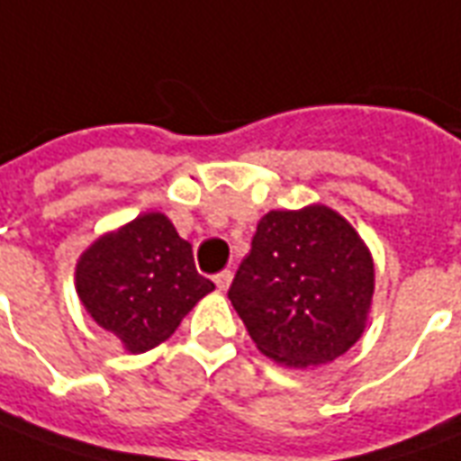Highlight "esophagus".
<instances>
[{
  "label": "esophagus",
  "mask_w": 461,
  "mask_h": 461,
  "mask_svg": "<svg viewBox=\"0 0 461 461\" xmlns=\"http://www.w3.org/2000/svg\"><path fill=\"white\" fill-rule=\"evenodd\" d=\"M214 283H217V288H220V291H227L231 283V271H220V274L214 276Z\"/></svg>",
  "instance_id": "esophagus-1"
}]
</instances>
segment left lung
Instances as JSON below:
<instances>
[{
    "label": "left lung",
    "instance_id": "1",
    "mask_svg": "<svg viewBox=\"0 0 461 461\" xmlns=\"http://www.w3.org/2000/svg\"><path fill=\"white\" fill-rule=\"evenodd\" d=\"M376 271L369 247L327 204L271 210L230 288L258 352L291 369L349 352L369 322Z\"/></svg>",
    "mask_w": 461,
    "mask_h": 461
}]
</instances>
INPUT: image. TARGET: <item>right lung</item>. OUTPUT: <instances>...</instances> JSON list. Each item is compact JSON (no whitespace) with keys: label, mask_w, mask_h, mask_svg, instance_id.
Instances as JSON below:
<instances>
[{"label":"right lung","mask_w":461,"mask_h":461,"mask_svg":"<svg viewBox=\"0 0 461 461\" xmlns=\"http://www.w3.org/2000/svg\"><path fill=\"white\" fill-rule=\"evenodd\" d=\"M75 291L87 315L141 354L166 342L214 283L197 274L190 241L163 212H144L104 231L75 264Z\"/></svg>","instance_id":"right-lung-1"}]
</instances>
